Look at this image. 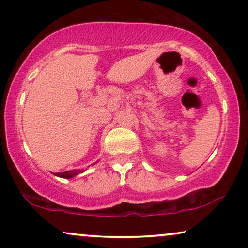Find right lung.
Listing matches in <instances>:
<instances>
[{
  "instance_id": "add662e5",
  "label": "right lung",
  "mask_w": 248,
  "mask_h": 248,
  "mask_svg": "<svg viewBox=\"0 0 248 248\" xmlns=\"http://www.w3.org/2000/svg\"><path fill=\"white\" fill-rule=\"evenodd\" d=\"M85 170H67V171H64V172H57L55 173L56 176H58V177H62V178H72L75 177V176L79 175V173L84 172Z\"/></svg>"
}]
</instances>
